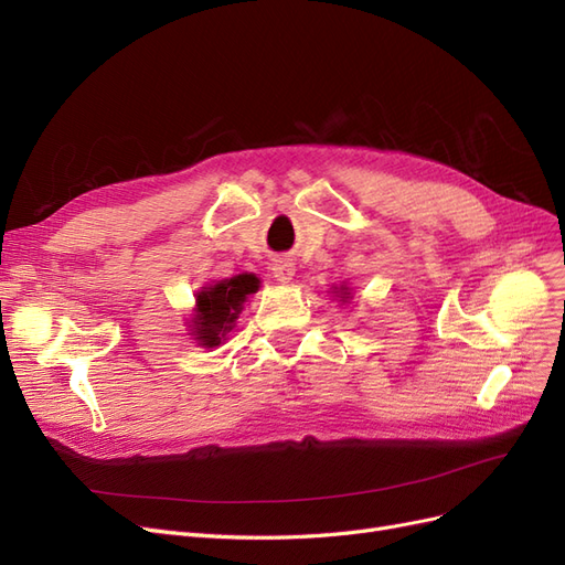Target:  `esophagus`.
<instances>
[{
    "instance_id": "1",
    "label": "esophagus",
    "mask_w": 565,
    "mask_h": 565,
    "mask_svg": "<svg viewBox=\"0 0 565 565\" xmlns=\"http://www.w3.org/2000/svg\"><path fill=\"white\" fill-rule=\"evenodd\" d=\"M270 270H273V276H276L280 282H289L295 278V262L292 259H276L270 264Z\"/></svg>"
}]
</instances>
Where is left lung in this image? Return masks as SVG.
<instances>
[{
	"label": "left lung",
	"mask_w": 565,
	"mask_h": 565,
	"mask_svg": "<svg viewBox=\"0 0 565 565\" xmlns=\"http://www.w3.org/2000/svg\"><path fill=\"white\" fill-rule=\"evenodd\" d=\"M339 292H341V301H347L349 299V287H339Z\"/></svg>",
	"instance_id": "1"
}]
</instances>
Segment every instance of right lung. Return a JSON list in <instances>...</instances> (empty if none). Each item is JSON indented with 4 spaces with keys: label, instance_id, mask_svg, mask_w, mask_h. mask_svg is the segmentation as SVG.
<instances>
[{
    "label": "right lung",
    "instance_id": "right-lung-1",
    "mask_svg": "<svg viewBox=\"0 0 565 565\" xmlns=\"http://www.w3.org/2000/svg\"><path fill=\"white\" fill-rule=\"evenodd\" d=\"M259 278L254 273H241L226 280L202 287L195 295V318L193 337L200 347H218L221 339L235 328V320L243 311V303L249 295L259 289Z\"/></svg>",
    "mask_w": 565,
    "mask_h": 565
}]
</instances>
